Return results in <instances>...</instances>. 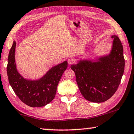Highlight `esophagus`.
Returning a JSON list of instances; mask_svg holds the SVG:
<instances>
[{"instance_id": "34e87169", "label": "esophagus", "mask_w": 134, "mask_h": 134, "mask_svg": "<svg viewBox=\"0 0 134 134\" xmlns=\"http://www.w3.org/2000/svg\"><path fill=\"white\" fill-rule=\"evenodd\" d=\"M68 62L69 65H72V64H74L75 62V60L74 58H69L68 60Z\"/></svg>"}]
</instances>
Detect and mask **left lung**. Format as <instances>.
I'll use <instances>...</instances> for the list:
<instances>
[{
	"label": "left lung",
	"mask_w": 134,
	"mask_h": 134,
	"mask_svg": "<svg viewBox=\"0 0 134 134\" xmlns=\"http://www.w3.org/2000/svg\"><path fill=\"white\" fill-rule=\"evenodd\" d=\"M109 53L94 59H80L71 66L74 71L81 94L85 99L102 103L111 97L117 90L125 70L123 48L115 35Z\"/></svg>",
	"instance_id": "8db88e82"
}]
</instances>
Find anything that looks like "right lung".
<instances>
[{
    "label": "right lung",
    "mask_w": 134,
    "mask_h": 134,
    "mask_svg": "<svg viewBox=\"0 0 134 134\" xmlns=\"http://www.w3.org/2000/svg\"><path fill=\"white\" fill-rule=\"evenodd\" d=\"M16 42L13 43L8 58L7 68L9 85L20 100L30 107H42L55 97L57 85L68 67L66 60L53 66L37 80L24 78L17 69L15 60Z\"/></svg>",
    "instance_id": "right-lung-1"
}]
</instances>
